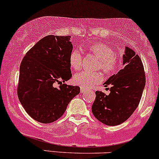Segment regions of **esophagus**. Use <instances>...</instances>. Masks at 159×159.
I'll return each instance as SVG.
<instances>
[{
  "mask_svg": "<svg viewBox=\"0 0 159 159\" xmlns=\"http://www.w3.org/2000/svg\"><path fill=\"white\" fill-rule=\"evenodd\" d=\"M81 93H85V89H83V88H81Z\"/></svg>",
  "mask_w": 159,
  "mask_h": 159,
  "instance_id": "34e87169",
  "label": "esophagus"
}]
</instances>
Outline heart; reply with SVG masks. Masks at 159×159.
<instances>
[{"label":"heart","instance_id":"obj_1","mask_svg":"<svg viewBox=\"0 0 159 159\" xmlns=\"http://www.w3.org/2000/svg\"><path fill=\"white\" fill-rule=\"evenodd\" d=\"M89 49L100 59L98 67L107 74H112L118 68V60L115 57L113 49L104 43H96L91 46ZM70 64L74 70H79L82 64V55L78 49H73L70 55ZM102 77L99 73L81 71L75 75L73 81L81 88L89 89L101 81Z\"/></svg>","mask_w":159,"mask_h":159}]
</instances>
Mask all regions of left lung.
Returning <instances> with one entry per match:
<instances>
[{
  "label": "left lung",
  "instance_id": "obj_1",
  "mask_svg": "<svg viewBox=\"0 0 159 159\" xmlns=\"http://www.w3.org/2000/svg\"><path fill=\"white\" fill-rule=\"evenodd\" d=\"M124 67L104 82L110 86V94L95 92L92 112L99 121L108 126L121 124L131 116L139 106L146 79L142 61L131 48L125 47Z\"/></svg>",
  "mask_w": 159,
  "mask_h": 159
}]
</instances>
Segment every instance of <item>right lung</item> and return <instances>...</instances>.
Instances as JSON below:
<instances>
[{"label":"right lung","instance_id":"right-lung-1","mask_svg":"<svg viewBox=\"0 0 159 159\" xmlns=\"http://www.w3.org/2000/svg\"><path fill=\"white\" fill-rule=\"evenodd\" d=\"M70 36L48 35L26 52L20 66L18 96L29 116L43 124L55 121L80 87L66 84L72 78ZM64 84H62V82ZM60 84L57 88L54 84Z\"/></svg>","mask_w":159,"mask_h":159}]
</instances>
